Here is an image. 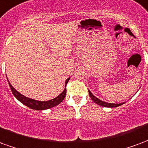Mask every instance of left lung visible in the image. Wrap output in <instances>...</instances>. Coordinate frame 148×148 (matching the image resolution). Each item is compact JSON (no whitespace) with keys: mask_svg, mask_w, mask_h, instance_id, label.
I'll return each mask as SVG.
<instances>
[{"mask_svg":"<svg viewBox=\"0 0 148 148\" xmlns=\"http://www.w3.org/2000/svg\"><path fill=\"white\" fill-rule=\"evenodd\" d=\"M88 92H89V95H90V99L93 100L94 102H95L96 104L99 106H104V107H109V108H114V107H117V106H121L122 104H124V102L123 103H110V102H104V101H102V100H100L99 99H98L97 97H95L94 95L93 94L90 92V90H88Z\"/></svg>","mask_w":148,"mask_h":148,"instance_id":"left-lung-1","label":"left lung"}]
</instances>
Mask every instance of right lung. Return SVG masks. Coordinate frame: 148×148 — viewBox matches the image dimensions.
Returning <instances> with one entry per match:
<instances>
[{
	"instance_id": "right-lung-1",
	"label": "right lung",
	"mask_w": 148,
	"mask_h": 148,
	"mask_svg": "<svg viewBox=\"0 0 148 148\" xmlns=\"http://www.w3.org/2000/svg\"><path fill=\"white\" fill-rule=\"evenodd\" d=\"M70 79L69 78H68L65 81V86H64V89L61 92L58 96H57L54 99H52L48 101H38V100H35V99H30L28 97L24 96L23 95L20 94L19 91H17L15 88H14L12 84H10V82L8 81V84L10 87L12 92L14 95V96L16 97L19 102H22L23 105L27 106L29 108L32 109V110H47V109L52 108V107H54L56 106H58V104H60L64 99V97L66 95V85L68 84V82Z\"/></svg>"
}]
</instances>
